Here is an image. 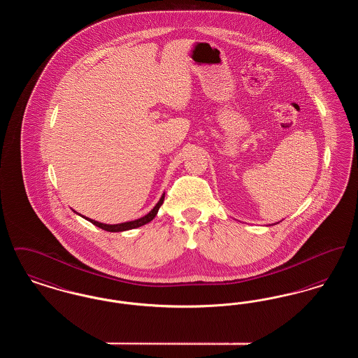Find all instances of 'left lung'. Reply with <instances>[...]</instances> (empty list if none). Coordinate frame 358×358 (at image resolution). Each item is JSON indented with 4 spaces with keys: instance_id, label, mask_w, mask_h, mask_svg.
<instances>
[{
    "instance_id": "obj_1",
    "label": "left lung",
    "mask_w": 358,
    "mask_h": 358,
    "mask_svg": "<svg viewBox=\"0 0 358 358\" xmlns=\"http://www.w3.org/2000/svg\"><path fill=\"white\" fill-rule=\"evenodd\" d=\"M276 224H278V222H276Z\"/></svg>"
}]
</instances>
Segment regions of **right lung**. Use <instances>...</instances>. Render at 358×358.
Wrapping results in <instances>:
<instances>
[{
    "label": "right lung",
    "instance_id": "add662e5",
    "mask_svg": "<svg viewBox=\"0 0 358 358\" xmlns=\"http://www.w3.org/2000/svg\"><path fill=\"white\" fill-rule=\"evenodd\" d=\"M164 199H165V193H162L159 201L155 204V206H154L153 209H152L148 215H145V216H142V217H139V219H136V220H133V222H120V224H104V222H95V220H92V219H88V217L82 216V215H80V216H82L83 219H85V220L92 222L94 225L102 228L104 231H108V232H123V231H129V229H136V228H139V227H142V225L152 222L154 217L157 216L158 209L161 208V205L164 204ZM72 210H73V209H72ZM73 212L78 213L76 210H73ZM78 215H79V213H78Z\"/></svg>",
    "mask_w": 358,
    "mask_h": 358
}]
</instances>
